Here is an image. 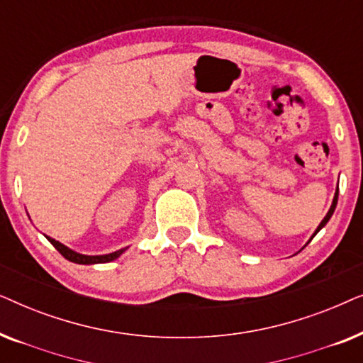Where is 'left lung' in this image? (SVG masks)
I'll return each instance as SVG.
<instances>
[{"label":"left lung","mask_w":363,"mask_h":363,"mask_svg":"<svg viewBox=\"0 0 363 363\" xmlns=\"http://www.w3.org/2000/svg\"><path fill=\"white\" fill-rule=\"evenodd\" d=\"M337 198H339V186H337V193H335V196H334V201H332V206H330V210H329V211H327V215H325V218H324V220H322V221H320V225H319V226H317V230H315V233H314V236L317 235V233H319V231L322 230V228H324V226L327 225V221H329V220H330V216H332V215H334V211H335V206H337ZM314 236H312V238H314Z\"/></svg>","instance_id":"8db88e82"}]
</instances>
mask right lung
Masks as SVG:
<instances>
[{"mask_svg": "<svg viewBox=\"0 0 363 363\" xmlns=\"http://www.w3.org/2000/svg\"><path fill=\"white\" fill-rule=\"evenodd\" d=\"M46 238L51 241V245L56 247V250L61 252L64 257H66L67 261L77 262V264H99V262H108V261L117 259V257L121 256L123 251H125V250H118L116 252H111V255H104V256H86V255H79V252L69 250L67 246L61 245V242L52 240V238H49V236H46Z\"/></svg>", "mask_w": 363, "mask_h": 363, "instance_id": "obj_1", "label": "right lung"}]
</instances>
